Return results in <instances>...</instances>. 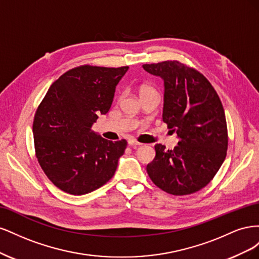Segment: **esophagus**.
<instances>
[{
  "instance_id": "obj_1",
  "label": "esophagus",
  "mask_w": 259,
  "mask_h": 259,
  "mask_svg": "<svg viewBox=\"0 0 259 259\" xmlns=\"http://www.w3.org/2000/svg\"><path fill=\"white\" fill-rule=\"evenodd\" d=\"M127 143H128V145H130V146H132V147H138V146L142 145V144L138 143V142H136V140H135V139H133V138H130V139L127 140Z\"/></svg>"
}]
</instances>
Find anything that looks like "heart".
Instances as JSON below:
<instances>
[{"label":"heart","mask_w":259,"mask_h":259,"mask_svg":"<svg viewBox=\"0 0 259 259\" xmlns=\"http://www.w3.org/2000/svg\"><path fill=\"white\" fill-rule=\"evenodd\" d=\"M148 92H154V90L152 88H150V86H142V88H140V91H139L140 95H142V94L148 93Z\"/></svg>","instance_id":"heart-1"}]
</instances>
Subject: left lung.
I'll use <instances>...</instances> for the list:
<instances>
[{
    "label": "left lung",
    "mask_w": 259,
    "mask_h": 259,
    "mask_svg": "<svg viewBox=\"0 0 259 259\" xmlns=\"http://www.w3.org/2000/svg\"><path fill=\"white\" fill-rule=\"evenodd\" d=\"M143 68L163 80V122L179 139L173 150L155 145V158L147 165V173L169 194L197 192L213 179L227 154L228 132L222 101L204 75L179 61Z\"/></svg>",
    "instance_id": "left-lung-1"
}]
</instances>
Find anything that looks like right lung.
<instances>
[{
	"label": "right lung",
	"mask_w": 259,
	"mask_h": 259,
	"mask_svg": "<svg viewBox=\"0 0 259 259\" xmlns=\"http://www.w3.org/2000/svg\"><path fill=\"white\" fill-rule=\"evenodd\" d=\"M128 67L81 66L55 81L38 106L33 138L38 163L51 182L73 195L90 193L112 178L126 140L110 142L92 130L110 109Z\"/></svg>",
	"instance_id": "1"
}]
</instances>
